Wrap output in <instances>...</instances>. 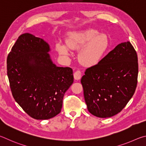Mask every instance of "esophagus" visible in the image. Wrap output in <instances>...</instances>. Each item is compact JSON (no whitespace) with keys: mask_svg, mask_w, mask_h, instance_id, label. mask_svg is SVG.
<instances>
[{"mask_svg":"<svg viewBox=\"0 0 146 146\" xmlns=\"http://www.w3.org/2000/svg\"><path fill=\"white\" fill-rule=\"evenodd\" d=\"M74 78L76 80H80L81 78V72L80 70H76L74 73Z\"/></svg>","mask_w":146,"mask_h":146,"instance_id":"obj_1","label":"esophagus"}]
</instances>
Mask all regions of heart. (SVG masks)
I'll list each match as a JSON object with an SVG mask.
<instances>
[{"mask_svg":"<svg viewBox=\"0 0 146 146\" xmlns=\"http://www.w3.org/2000/svg\"><path fill=\"white\" fill-rule=\"evenodd\" d=\"M66 45L58 43V52L61 55L70 56L69 48L80 50L78 58L85 66H94L101 60L110 47L108 37L99 31L90 29L71 33L66 41Z\"/></svg>","mask_w":146,"mask_h":146,"instance_id":"b5f03b06","label":"heart"}]
</instances>
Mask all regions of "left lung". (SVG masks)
Listing matches in <instances>:
<instances>
[{
    "instance_id": "1",
    "label": "left lung",
    "mask_w": 146,
    "mask_h": 146,
    "mask_svg": "<svg viewBox=\"0 0 146 146\" xmlns=\"http://www.w3.org/2000/svg\"><path fill=\"white\" fill-rule=\"evenodd\" d=\"M138 72L137 52L129 42L120 43L86 69L81 82L89 112L107 118L121 111L136 90Z\"/></svg>"
}]
</instances>
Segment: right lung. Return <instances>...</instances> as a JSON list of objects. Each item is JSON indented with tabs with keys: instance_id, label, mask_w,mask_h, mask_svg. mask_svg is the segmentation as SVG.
<instances>
[{
	"instance_id": "obj_1",
	"label": "right lung",
	"mask_w": 146,
	"mask_h": 146,
	"mask_svg": "<svg viewBox=\"0 0 146 146\" xmlns=\"http://www.w3.org/2000/svg\"><path fill=\"white\" fill-rule=\"evenodd\" d=\"M48 43L29 33L20 36L7 58V74L15 101L32 118L57 115L66 91L73 83L72 69L57 66Z\"/></svg>"
}]
</instances>
